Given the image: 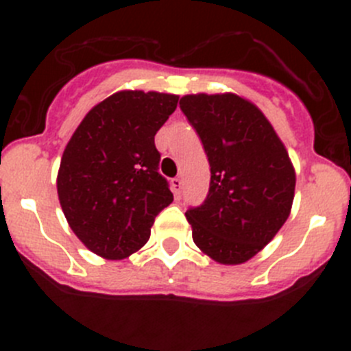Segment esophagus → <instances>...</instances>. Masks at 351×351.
<instances>
[{"instance_id":"1","label":"esophagus","mask_w":351,"mask_h":351,"mask_svg":"<svg viewBox=\"0 0 351 351\" xmlns=\"http://www.w3.org/2000/svg\"><path fill=\"white\" fill-rule=\"evenodd\" d=\"M182 189H183V182L180 178H173L171 180V190L175 193V197L182 195Z\"/></svg>"}]
</instances>
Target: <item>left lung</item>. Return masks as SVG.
Segmentation results:
<instances>
[{
	"label": "left lung",
	"mask_w": 351,
	"mask_h": 351,
	"mask_svg": "<svg viewBox=\"0 0 351 351\" xmlns=\"http://www.w3.org/2000/svg\"><path fill=\"white\" fill-rule=\"evenodd\" d=\"M180 107L210 165L208 195L186 210L193 243L221 265H241L290 215L295 169L260 108L234 93L185 95Z\"/></svg>",
	"instance_id": "obj_1"
}]
</instances>
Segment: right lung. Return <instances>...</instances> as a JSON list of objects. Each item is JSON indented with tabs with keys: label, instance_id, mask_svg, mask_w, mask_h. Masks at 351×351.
I'll return each instance as SVG.
<instances>
[{
	"label": "right lung",
	"instance_id": "add662e5",
	"mask_svg": "<svg viewBox=\"0 0 351 351\" xmlns=\"http://www.w3.org/2000/svg\"><path fill=\"white\" fill-rule=\"evenodd\" d=\"M176 105L178 95L117 91L84 115L62 153L58 195L66 221L105 260L141 250L173 202L154 136Z\"/></svg>",
	"mask_w": 351,
	"mask_h": 351
}]
</instances>
